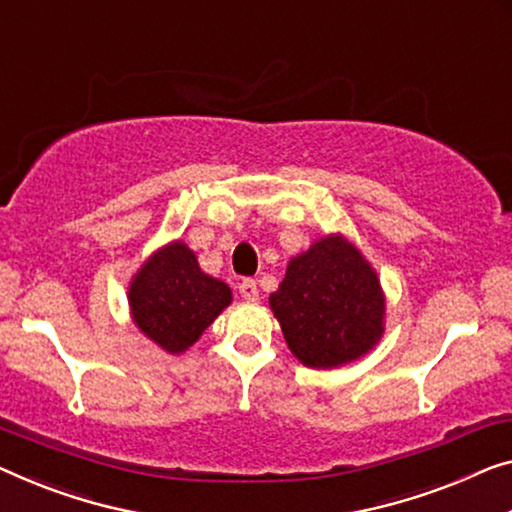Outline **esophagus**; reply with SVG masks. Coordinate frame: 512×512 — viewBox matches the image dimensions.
<instances>
[{"instance_id":"34e87169","label":"esophagus","mask_w":512,"mask_h":512,"mask_svg":"<svg viewBox=\"0 0 512 512\" xmlns=\"http://www.w3.org/2000/svg\"><path fill=\"white\" fill-rule=\"evenodd\" d=\"M239 292H241V296L246 301H257V296H259V289H257V282L253 280V278H243L241 282H239Z\"/></svg>"}]
</instances>
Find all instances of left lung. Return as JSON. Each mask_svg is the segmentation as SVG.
<instances>
[{
    "label": "left lung",
    "mask_w": 512,
    "mask_h": 512,
    "mask_svg": "<svg viewBox=\"0 0 512 512\" xmlns=\"http://www.w3.org/2000/svg\"><path fill=\"white\" fill-rule=\"evenodd\" d=\"M269 305L305 368L358 361L384 335L386 296L377 271L342 234H326L289 259Z\"/></svg>",
    "instance_id": "1"
}]
</instances>
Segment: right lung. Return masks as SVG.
Wrapping results in <instances>:
<instances>
[{"label":"right lung","mask_w":512,"mask_h":512,"mask_svg":"<svg viewBox=\"0 0 512 512\" xmlns=\"http://www.w3.org/2000/svg\"><path fill=\"white\" fill-rule=\"evenodd\" d=\"M230 303V285L204 273L181 239L144 259L128 285L133 324L167 354L193 347Z\"/></svg>","instance_id":"obj_1"}]
</instances>
